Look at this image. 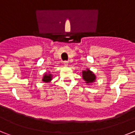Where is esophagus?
Instances as JSON below:
<instances>
[{"mask_svg": "<svg viewBox=\"0 0 135 135\" xmlns=\"http://www.w3.org/2000/svg\"><path fill=\"white\" fill-rule=\"evenodd\" d=\"M68 63H69V62H68V61H66V60L64 61V65H65V66L68 65Z\"/></svg>", "mask_w": 135, "mask_h": 135, "instance_id": "obj_1", "label": "esophagus"}]
</instances>
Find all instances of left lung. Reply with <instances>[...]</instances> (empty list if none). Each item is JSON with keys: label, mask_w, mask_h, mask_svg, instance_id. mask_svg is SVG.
Returning <instances> with one entry per match:
<instances>
[{"label": "left lung", "mask_w": 135, "mask_h": 135, "mask_svg": "<svg viewBox=\"0 0 135 135\" xmlns=\"http://www.w3.org/2000/svg\"><path fill=\"white\" fill-rule=\"evenodd\" d=\"M82 76H83V79L86 81V83H92L95 81L96 78L95 74H93L92 71H90L89 69L84 71L82 72Z\"/></svg>", "instance_id": "left-lung-1"}]
</instances>
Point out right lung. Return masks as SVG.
<instances>
[{"label": "right lung", "instance_id": "1", "mask_svg": "<svg viewBox=\"0 0 135 135\" xmlns=\"http://www.w3.org/2000/svg\"><path fill=\"white\" fill-rule=\"evenodd\" d=\"M52 79V75L51 74H49L46 75L45 74L43 77L42 81H45V82H49V81H50Z\"/></svg>", "mask_w": 135, "mask_h": 135}]
</instances>
